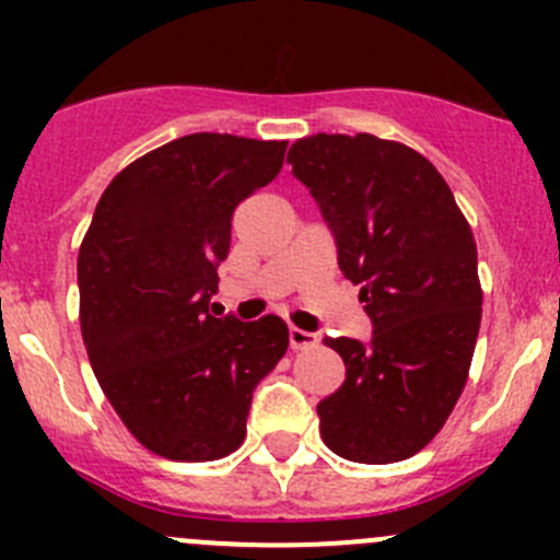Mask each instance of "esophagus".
<instances>
[{"instance_id":"34e87169","label":"esophagus","mask_w":560,"mask_h":560,"mask_svg":"<svg viewBox=\"0 0 560 560\" xmlns=\"http://www.w3.org/2000/svg\"><path fill=\"white\" fill-rule=\"evenodd\" d=\"M316 332H308V330H301V327H290V347L292 349H308V347H316Z\"/></svg>"}]
</instances>
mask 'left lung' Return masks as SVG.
Instances as JSON below:
<instances>
[{"mask_svg":"<svg viewBox=\"0 0 560 560\" xmlns=\"http://www.w3.org/2000/svg\"><path fill=\"white\" fill-rule=\"evenodd\" d=\"M287 162L374 325L369 343L325 338L347 380L316 404L319 433L347 460H406L466 387L482 319L471 228L436 167L395 140L319 132L292 143Z\"/></svg>","mask_w":560,"mask_h":560,"instance_id":"left-lung-1","label":"left lung"}]
</instances>
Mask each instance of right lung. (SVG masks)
Listing matches in <instances>:
<instances>
[{
    "label": "right lung",
    "mask_w": 560,
    "mask_h": 560,
    "mask_svg": "<svg viewBox=\"0 0 560 560\" xmlns=\"http://www.w3.org/2000/svg\"><path fill=\"white\" fill-rule=\"evenodd\" d=\"M284 140L197 132L107 184L78 252L81 332L100 387L135 439L171 460L244 444L252 393L287 352L281 316L208 312L233 211L281 171Z\"/></svg>",
    "instance_id": "1"
}]
</instances>
